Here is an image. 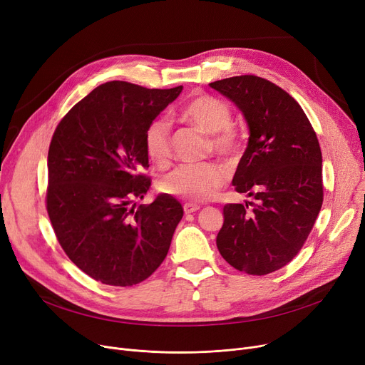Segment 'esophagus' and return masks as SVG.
<instances>
[{
  "instance_id": "34e87169",
  "label": "esophagus",
  "mask_w": 365,
  "mask_h": 365,
  "mask_svg": "<svg viewBox=\"0 0 365 365\" xmlns=\"http://www.w3.org/2000/svg\"><path fill=\"white\" fill-rule=\"evenodd\" d=\"M183 210H185V213H186V215H190V213H195V212H198V210H200V205H197V204H190V202H185Z\"/></svg>"
}]
</instances>
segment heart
<instances>
[{"label": "heart", "instance_id": "obj_1", "mask_svg": "<svg viewBox=\"0 0 365 365\" xmlns=\"http://www.w3.org/2000/svg\"><path fill=\"white\" fill-rule=\"evenodd\" d=\"M176 118L212 136L210 146L219 155L235 157L238 153L240 142L231 128L232 110L225 102L213 96H198L176 112ZM143 143L149 160L165 165L171 158L170 123L165 118L152 120L145 130ZM226 180V170L217 164H183L167 173L160 187L164 194L200 202L215 198Z\"/></svg>", "mask_w": 365, "mask_h": 365}]
</instances>
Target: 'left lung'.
<instances>
[{"label":"left lung","mask_w":365,"mask_h":365,"mask_svg":"<svg viewBox=\"0 0 365 365\" xmlns=\"http://www.w3.org/2000/svg\"><path fill=\"white\" fill-rule=\"evenodd\" d=\"M210 87L244 115L250 138L232 185L256 200L223 207L216 244L235 269L271 274L296 257L322 205L317 134L292 96L260 76H231Z\"/></svg>","instance_id":"left-lung-1"}]
</instances>
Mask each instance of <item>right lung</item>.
<instances>
[{"mask_svg": "<svg viewBox=\"0 0 365 365\" xmlns=\"http://www.w3.org/2000/svg\"><path fill=\"white\" fill-rule=\"evenodd\" d=\"M183 87L125 81L96 87L56 127L48 149L47 213L57 241L83 272L131 287L165 259L182 204L168 194L136 207L150 187L143 136Z\"/></svg>", "mask_w": 365, "mask_h": 365, "instance_id": "add662e5", "label": "right lung"}]
</instances>
